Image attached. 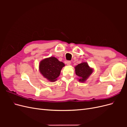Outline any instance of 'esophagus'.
<instances>
[{"label": "esophagus", "instance_id": "34e87169", "mask_svg": "<svg viewBox=\"0 0 127 127\" xmlns=\"http://www.w3.org/2000/svg\"><path fill=\"white\" fill-rule=\"evenodd\" d=\"M66 64L67 65H70L71 64V61H67L66 62Z\"/></svg>", "mask_w": 127, "mask_h": 127}]
</instances>
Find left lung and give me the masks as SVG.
<instances>
[{
    "label": "left lung",
    "mask_w": 127,
    "mask_h": 127,
    "mask_svg": "<svg viewBox=\"0 0 127 127\" xmlns=\"http://www.w3.org/2000/svg\"><path fill=\"white\" fill-rule=\"evenodd\" d=\"M93 72V69H91L87 63H83L78 64L75 67V72L77 75L80 82H85L86 79Z\"/></svg>",
    "instance_id": "1"
}]
</instances>
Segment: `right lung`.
<instances>
[{"label":"right lung","mask_w":127,"mask_h":127,"mask_svg":"<svg viewBox=\"0 0 127 127\" xmlns=\"http://www.w3.org/2000/svg\"><path fill=\"white\" fill-rule=\"evenodd\" d=\"M64 64L55 57L46 58L41 61L39 69L44 77L50 82H55L58 77Z\"/></svg>","instance_id":"obj_1"}]
</instances>
